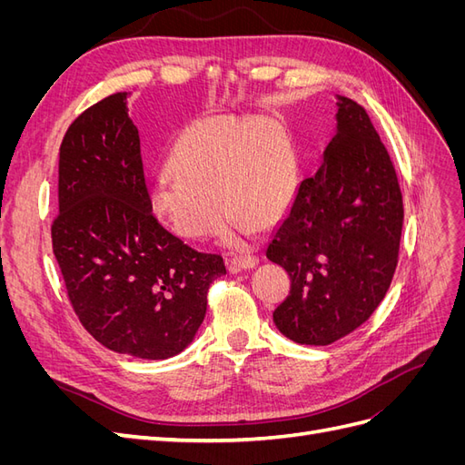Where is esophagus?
<instances>
[{
	"mask_svg": "<svg viewBox=\"0 0 465 465\" xmlns=\"http://www.w3.org/2000/svg\"><path fill=\"white\" fill-rule=\"evenodd\" d=\"M260 263V260L256 256H246V254H234L229 260L231 265V272H241V270H252V267H256Z\"/></svg>",
	"mask_w": 465,
	"mask_h": 465,
	"instance_id": "34e87169",
	"label": "esophagus"
}]
</instances>
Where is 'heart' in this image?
<instances>
[{"label":"heart","instance_id":"1","mask_svg":"<svg viewBox=\"0 0 465 465\" xmlns=\"http://www.w3.org/2000/svg\"><path fill=\"white\" fill-rule=\"evenodd\" d=\"M171 164L174 173L153 178L149 205L186 241L215 232L224 221L223 204L236 217V236L248 232L250 223H275L297 184L291 149L265 118L193 124L176 142Z\"/></svg>","mask_w":465,"mask_h":465}]
</instances>
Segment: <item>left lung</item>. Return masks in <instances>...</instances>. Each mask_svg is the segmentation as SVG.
Segmentation results:
<instances>
[{
  "mask_svg": "<svg viewBox=\"0 0 465 465\" xmlns=\"http://www.w3.org/2000/svg\"><path fill=\"white\" fill-rule=\"evenodd\" d=\"M335 132L265 256L291 292L273 322L301 345H330L367 322L398 265L403 202L390 154L361 104L337 94Z\"/></svg>",
  "mask_w": 465,
  "mask_h": 465,
  "instance_id": "1",
  "label": "left lung"
}]
</instances>
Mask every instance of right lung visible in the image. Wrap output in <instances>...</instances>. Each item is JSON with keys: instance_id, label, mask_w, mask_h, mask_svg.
Returning a JSON list of instances; mask_svg holds the SVG:
<instances>
[{"instance_id": "1", "label": "right lung", "mask_w": 465, "mask_h": 465, "mask_svg": "<svg viewBox=\"0 0 465 465\" xmlns=\"http://www.w3.org/2000/svg\"><path fill=\"white\" fill-rule=\"evenodd\" d=\"M58 200L54 256L85 330L137 359L184 351L205 318L209 285L227 270L221 256L192 250L153 215L128 93L103 98L69 125Z\"/></svg>"}]
</instances>
